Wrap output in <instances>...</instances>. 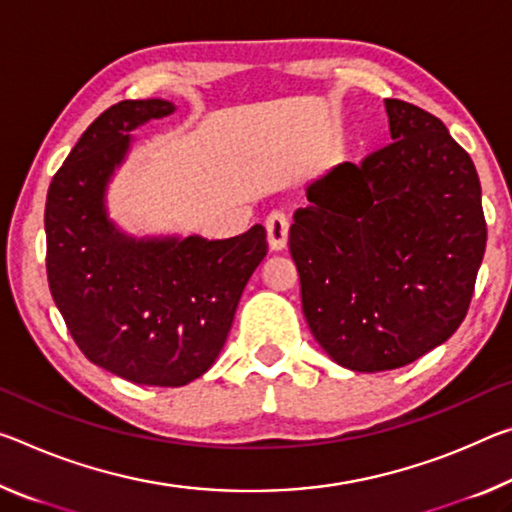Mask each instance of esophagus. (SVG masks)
Instances as JSON below:
<instances>
[{
  "label": "esophagus",
  "mask_w": 512,
  "mask_h": 512,
  "mask_svg": "<svg viewBox=\"0 0 512 512\" xmlns=\"http://www.w3.org/2000/svg\"><path fill=\"white\" fill-rule=\"evenodd\" d=\"M266 237H269V248L280 253V250L287 248L289 243V221L285 214L273 212L266 218Z\"/></svg>",
  "instance_id": "1"
}]
</instances>
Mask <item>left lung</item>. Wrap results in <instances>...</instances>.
<instances>
[{
	"label": "left lung",
	"mask_w": 512,
	"mask_h": 512,
	"mask_svg": "<svg viewBox=\"0 0 512 512\" xmlns=\"http://www.w3.org/2000/svg\"><path fill=\"white\" fill-rule=\"evenodd\" d=\"M385 109L392 143L316 180L289 230L307 326L364 373L405 367L458 330L488 241L472 157L433 113Z\"/></svg>",
	"instance_id": "1"
}]
</instances>
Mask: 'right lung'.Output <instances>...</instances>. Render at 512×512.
Instances as JSON below:
<instances>
[{
	"mask_svg": "<svg viewBox=\"0 0 512 512\" xmlns=\"http://www.w3.org/2000/svg\"><path fill=\"white\" fill-rule=\"evenodd\" d=\"M175 107L125 100L81 134L47 191V280L79 351L139 385L182 387L216 362L250 275L269 253L253 225L232 239H134L107 218L104 191L129 132Z\"/></svg>",
	"mask_w": 512,
	"mask_h": 512,
	"instance_id": "add662e5",
	"label": "right lung"
}]
</instances>
